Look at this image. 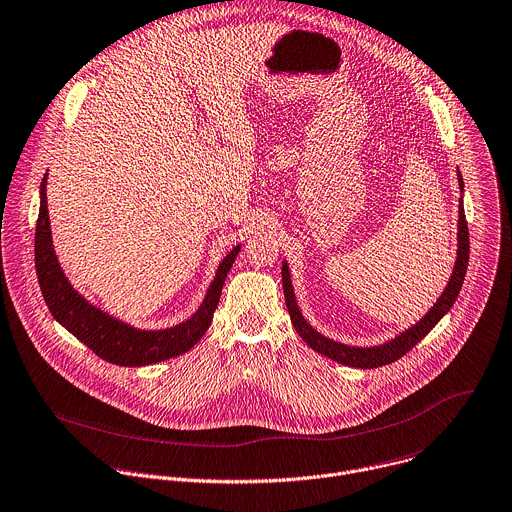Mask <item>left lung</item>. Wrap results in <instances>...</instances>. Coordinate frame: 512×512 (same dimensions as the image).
<instances>
[{
	"instance_id": "obj_1",
	"label": "left lung",
	"mask_w": 512,
	"mask_h": 512,
	"mask_svg": "<svg viewBox=\"0 0 512 512\" xmlns=\"http://www.w3.org/2000/svg\"><path fill=\"white\" fill-rule=\"evenodd\" d=\"M458 183H460V191L464 187L460 170H458ZM468 253H470V241H468V223L464 217V207H462V199H460V207H458V257L454 263V271L450 275V281L446 285V289L442 291L440 299L434 303V307L410 329H406L404 333H400L392 342L384 344V346H376V348H352V346H344L337 344L333 339L321 335L319 331H315L301 315L295 295H293V285L289 279V269L287 263L283 261L281 267V275H283V293H285V303H287V311L291 315V323L295 327V331L301 335L303 342L315 350L317 354L337 362L344 366H352V368H380V366H388L396 360H400L404 354H408L424 335H428V331L450 311V307L454 305L462 283H464V275H466V267H468Z\"/></svg>"
}]
</instances>
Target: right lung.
I'll list each match as a JSON object with an SVG mask.
<instances>
[{
    "label": "right lung",
    "instance_id": "obj_1",
    "mask_svg": "<svg viewBox=\"0 0 512 512\" xmlns=\"http://www.w3.org/2000/svg\"><path fill=\"white\" fill-rule=\"evenodd\" d=\"M34 239L36 273L42 295L54 319L60 321L72 335H76L98 358L128 368L148 366L164 362L168 358H177L189 352L199 342L213 321V313L217 309L225 277L231 271L241 249L237 245L221 261L217 275L205 295V301L191 319L175 327L148 331L130 327L128 323H122L112 315L100 311L98 307L88 303L78 291H74V287L68 283L52 247V231L46 201V177L40 189V215Z\"/></svg>",
    "mask_w": 512,
    "mask_h": 512
}]
</instances>
